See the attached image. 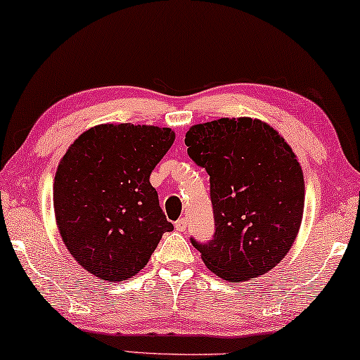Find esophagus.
<instances>
[{"label":"esophagus","instance_id":"1","mask_svg":"<svg viewBox=\"0 0 360 360\" xmlns=\"http://www.w3.org/2000/svg\"><path fill=\"white\" fill-rule=\"evenodd\" d=\"M186 224H188V221H186V218H180L179 221H175V229L176 231H186Z\"/></svg>","mask_w":360,"mask_h":360}]
</instances>
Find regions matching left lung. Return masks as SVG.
I'll list each match as a JSON object with an SVG mask.
<instances>
[{"label": "left lung", "instance_id": "obj_1", "mask_svg": "<svg viewBox=\"0 0 360 360\" xmlns=\"http://www.w3.org/2000/svg\"><path fill=\"white\" fill-rule=\"evenodd\" d=\"M188 155L210 175L214 236L191 244L228 282L267 274L292 249L304 208L302 165L282 136L252 117L195 124Z\"/></svg>", "mask_w": 360, "mask_h": 360}]
</instances>
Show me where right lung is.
<instances>
[{
  "label": "right lung",
  "mask_w": 360,
  "mask_h": 360,
  "mask_svg": "<svg viewBox=\"0 0 360 360\" xmlns=\"http://www.w3.org/2000/svg\"><path fill=\"white\" fill-rule=\"evenodd\" d=\"M175 141L170 127L100 124L78 136L53 179L58 233L100 280L122 282L149 262L174 229L149 176Z\"/></svg>",
  "instance_id": "1"
}]
</instances>
